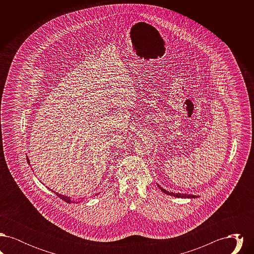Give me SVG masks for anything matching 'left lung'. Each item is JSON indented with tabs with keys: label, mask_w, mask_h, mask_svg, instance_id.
I'll return each mask as SVG.
<instances>
[{
	"label": "left lung",
	"mask_w": 254,
	"mask_h": 254,
	"mask_svg": "<svg viewBox=\"0 0 254 254\" xmlns=\"http://www.w3.org/2000/svg\"><path fill=\"white\" fill-rule=\"evenodd\" d=\"M158 187L160 188V190L164 192V193L168 194L170 196H174V197H177V198H198L197 195H192V194H187V193H173V192H169L168 190H164L163 188H161L157 184Z\"/></svg>",
	"instance_id": "1"
}]
</instances>
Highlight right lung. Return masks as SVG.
I'll list each match as a JSON object with an SVG mask.
<instances>
[{
  "mask_svg": "<svg viewBox=\"0 0 254 254\" xmlns=\"http://www.w3.org/2000/svg\"><path fill=\"white\" fill-rule=\"evenodd\" d=\"M26 161H27V163L28 164H30V162H29V159L28 157L26 156ZM54 193L56 194L59 198H61L63 201H64V202H66V203H74V201L72 200H70V197H67V196H65V195H62V194H59L58 192H55V191H53ZM76 203H78V202H76Z\"/></svg>",
  "mask_w": 254,
  "mask_h": 254,
  "instance_id": "add662e5",
  "label": "right lung"
}]
</instances>
